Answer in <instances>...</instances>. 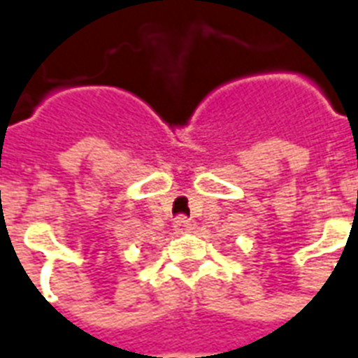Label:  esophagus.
I'll use <instances>...</instances> for the list:
<instances>
[{"instance_id":"obj_1","label":"esophagus","mask_w":358,"mask_h":358,"mask_svg":"<svg viewBox=\"0 0 358 358\" xmlns=\"http://www.w3.org/2000/svg\"><path fill=\"white\" fill-rule=\"evenodd\" d=\"M189 229H192V224H189V220L186 216H178L174 220V231L176 233H187Z\"/></svg>"}]
</instances>
